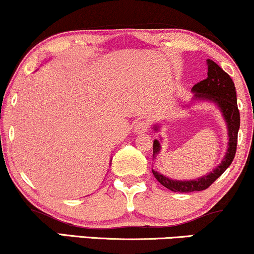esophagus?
Wrapping results in <instances>:
<instances>
[{"instance_id":"34e87169","label":"esophagus","mask_w":254,"mask_h":254,"mask_svg":"<svg viewBox=\"0 0 254 254\" xmlns=\"http://www.w3.org/2000/svg\"><path fill=\"white\" fill-rule=\"evenodd\" d=\"M148 129H149V123L147 121H144V119H139L133 125V130H135L136 133L145 132V131H148Z\"/></svg>"}]
</instances>
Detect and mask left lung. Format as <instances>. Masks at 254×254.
Here are the masks:
<instances>
[{"mask_svg":"<svg viewBox=\"0 0 254 254\" xmlns=\"http://www.w3.org/2000/svg\"><path fill=\"white\" fill-rule=\"evenodd\" d=\"M192 92L194 93V97L198 99H206V100H211L218 105L221 112L223 113L224 119H226L227 127H228L229 145L226 156L220 166L215 168L211 173L206 174L205 177L199 178V179L189 180V182L172 180L153 170V174L157 182L173 192H194L208 189L229 167L234 160L235 153H237L238 131L240 127V112L238 109L237 92H235V86L232 77L222 68H220L214 61L208 60V77L194 84L192 87ZM155 130H157V127H155ZM157 153H160V143L157 139H155L153 144V156H155Z\"/></svg>","mask_w":254,"mask_h":254,"instance_id":"8db88e82","label":"left lung"}]
</instances>
